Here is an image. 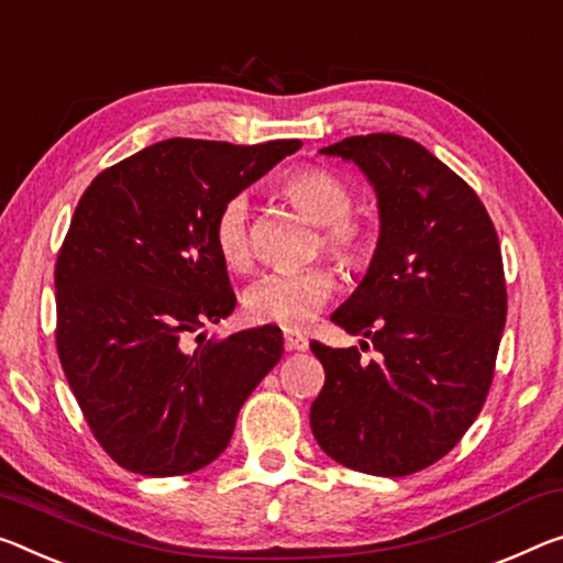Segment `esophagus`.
Instances as JSON below:
<instances>
[{
	"instance_id": "1",
	"label": "esophagus",
	"mask_w": 563,
	"mask_h": 563,
	"mask_svg": "<svg viewBox=\"0 0 563 563\" xmlns=\"http://www.w3.org/2000/svg\"><path fill=\"white\" fill-rule=\"evenodd\" d=\"M283 341L288 351H308V338L298 330H283Z\"/></svg>"
}]
</instances>
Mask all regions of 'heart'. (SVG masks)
<instances>
[{"instance_id":"1","label":"heart","mask_w":563,"mask_h":563,"mask_svg":"<svg viewBox=\"0 0 563 563\" xmlns=\"http://www.w3.org/2000/svg\"><path fill=\"white\" fill-rule=\"evenodd\" d=\"M288 198L310 222L320 225V245L343 267H363L376 250V233L363 220L353 218V192L343 177L325 167H306L288 175L280 185ZM212 243L230 271H245L253 257L250 250V205L235 195L222 205ZM335 290V273L328 265L302 271L267 273L245 292V313L253 323H271L285 330L306 328Z\"/></svg>"}]
</instances>
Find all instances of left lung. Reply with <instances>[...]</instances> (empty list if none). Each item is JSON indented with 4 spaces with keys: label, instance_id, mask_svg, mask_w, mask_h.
Wrapping results in <instances>:
<instances>
[{
    "label": "left lung",
    "instance_id": "1",
    "mask_svg": "<svg viewBox=\"0 0 563 563\" xmlns=\"http://www.w3.org/2000/svg\"><path fill=\"white\" fill-rule=\"evenodd\" d=\"M320 153L355 163L376 190V253L330 320L380 358L310 343L325 368L310 428L347 468L408 476L443 459L488 396L506 325L501 247L478 195L418 142L378 132Z\"/></svg>",
    "mask_w": 563,
    "mask_h": 563
}]
</instances>
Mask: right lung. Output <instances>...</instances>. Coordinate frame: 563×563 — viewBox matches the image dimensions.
<instances>
[{"label": "right lung", "instance_id": "obj_1", "mask_svg": "<svg viewBox=\"0 0 563 563\" xmlns=\"http://www.w3.org/2000/svg\"><path fill=\"white\" fill-rule=\"evenodd\" d=\"M296 150L173 137L107 167L79 200L55 267L57 353L95 439L132 474L216 461L280 361V328L222 341L200 328L235 310L212 243L220 208Z\"/></svg>", "mask_w": 563, "mask_h": 563}]
</instances>
